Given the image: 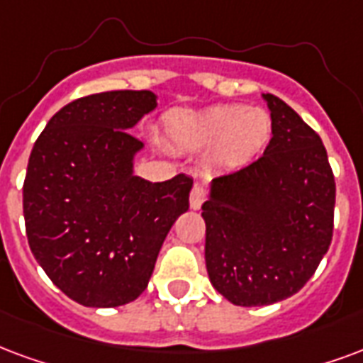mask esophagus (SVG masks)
Masks as SVG:
<instances>
[{
    "instance_id": "1",
    "label": "esophagus",
    "mask_w": 363,
    "mask_h": 363,
    "mask_svg": "<svg viewBox=\"0 0 363 363\" xmlns=\"http://www.w3.org/2000/svg\"><path fill=\"white\" fill-rule=\"evenodd\" d=\"M206 186L200 184V182H196L194 186H192V192H190V208L192 209H200L202 208L203 200H206Z\"/></svg>"
}]
</instances>
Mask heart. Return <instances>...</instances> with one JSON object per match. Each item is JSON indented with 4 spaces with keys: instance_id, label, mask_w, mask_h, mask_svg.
<instances>
[{
    "instance_id": "b5f03b06",
    "label": "heart",
    "mask_w": 363,
    "mask_h": 363,
    "mask_svg": "<svg viewBox=\"0 0 363 363\" xmlns=\"http://www.w3.org/2000/svg\"><path fill=\"white\" fill-rule=\"evenodd\" d=\"M171 140L181 147H211V165L236 171L264 152L273 134L271 115L259 107L217 106L202 113H174L167 123Z\"/></svg>"
}]
</instances>
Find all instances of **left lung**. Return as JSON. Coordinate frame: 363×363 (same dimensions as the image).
<instances>
[{"label": "left lung", "mask_w": 363, "mask_h": 363, "mask_svg": "<svg viewBox=\"0 0 363 363\" xmlns=\"http://www.w3.org/2000/svg\"><path fill=\"white\" fill-rule=\"evenodd\" d=\"M273 138L248 167L211 181L206 267L236 306H269L296 294L333 238L335 177L319 134L273 94H264Z\"/></svg>", "instance_id": "left-lung-1"}]
</instances>
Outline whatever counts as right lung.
Returning a JSON list of instances; mask_svg holds the SVG:
<instances>
[{"label": "right lung", "mask_w": 363, "mask_h": 363, "mask_svg": "<svg viewBox=\"0 0 363 363\" xmlns=\"http://www.w3.org/2000/svg\"><path fill=\"white\" fill-rule=\"evenodd\" d=\"M155 106L150 90L74 99L32 147L23 186L28 244L59 291L88 308L140 296L165 236L189 209L190 177L150 182L133 171L144 144L128 130Z\"/></svg>", "instance_id": "obj_1"}]
</instances>
